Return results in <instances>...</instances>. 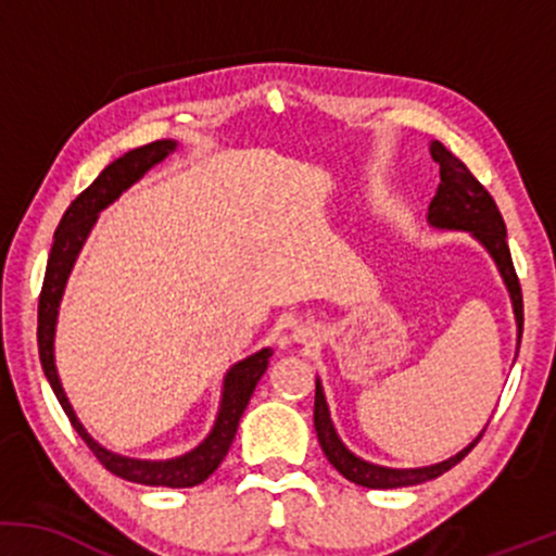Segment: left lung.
<instances>
[{
  "label": "left lung",
  "instance_id": "left-lung-1",
  "mask_svg": "<svg viewBox=\"0 0 556 556\" xmlns=\"http://www.w3.org/2000/svg\"><path fill=\"white\" fill-rule=\"evenodd\" d=\"M431 156L439 164V182L437 195H433L429 206V225L437 229H463L470 232L489 251V256L494 258L496 269H500L504 285H507L509 300H513L515 321H518V344L522 337V292L518 274H515L513 256H509L507 245V229H504V219L496 208L494 198L489 195V190L470 175V169L457 159L452 151H446L439 140L431 143ZM314 426L318 444H321L327 460L334 465L348 481L358 483L366 489H400V486H416V483L431 481L446 473L450 468H455L457 463L468 455L470 450L478 444V439L483 437V431L470 442L465 450L457 452L450 460L426 465V468H384V465H374L361 460L358 455L348 450L342 444V439L337 437L334 426L329 418V405L324 397L321 381L316 379V402H314Z\"/></svg>",
  "mask_w": 556,
  "mask_h": 556
}]
</instances>
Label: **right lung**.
I'll use <instances>...</instances> for the list:
<instances>
[{
    "label": "right lung",
    "mask_w": 556,
    "mask_h": 556,
    "mask_svg": "<svg viewBox=\"0 0 556 556\" xmlns=\"http://www.w3.org/2000/svg\"><path fill=\"white\" fill-rule=\"evenodd\" d=\"M175 149V140H154V143L127 151L125 156L114 159L110 167L101 172V175L67 206V212L62 216L60 227H56L54 232L52 253H49L47 261V274H43L41 298H38V355H41L43 374H47L49 384H52L62 410L67 413L73 429L80 433V439L88 444V450L93 452L96 460L104 465L110 473L125 478V481L143 483V486L188 489L206 481L227 457L242 413H245L248 402H251L253 389H256L258 379L266 374V366H269L271 348L258 350L256 355H248L245 361L235 363V366L229 368L225 376V389H222L219 413H216L212 433H208L195 450H190L188 455L172 457V460H136V457L114 455L106 446L96 442L91 433L83 429L78 416H75L54 366L56 311H60L62 292H65L75 258H78L83 242H86L88 232H91L96 219H99V212H104V208L110 206L112 201H117L132 182H138L146 172L162 162V159H167Z\"/></svg>",
    "instance_id": "right-lung-1"
}]
</instances>
